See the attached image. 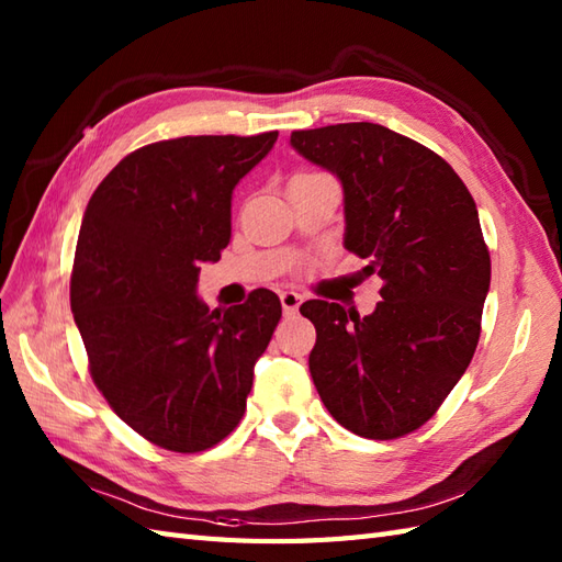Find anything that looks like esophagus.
Here are the masks:
<instances>
[{
	"mask_svg": "<svg viewBox=\"0 0 562 562\" xmlns=\"http://www.w3.org/2000/svg\"><path fill=\"white\" fill-rule=\"evenodd\" d=\"M280 302H282L284 314H294L302 304V294H296L292 290H284V292H280Z\"/></svg>",
	"mask_w": 562,
	"mask_h": 562,
	"instance_id": "esophagus-1",
	"label": "esophagus"
}]
</instances>
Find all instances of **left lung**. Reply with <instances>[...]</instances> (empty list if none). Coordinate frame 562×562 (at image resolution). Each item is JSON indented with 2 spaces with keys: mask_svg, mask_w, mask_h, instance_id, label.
<instances>
[{
  "mask_svg": "<svg viewBox=\"0 0 562 562\" xmlns=\"http://www.w3.org/2000/svg\"><path fill=\"white\" fill-rule=\"evenodd\" d=\"M290 145L342 186L345 248L381 280L369 316L312 300L308 372L350 432L396 439L425 425L471 364L491 290L475 202L435 151L376 123L296 130Z\"/></svg>",
  "mask_w": 562,
  "mask_h": 562,
  "instance_id": "obj_1",
  "label": "left lung"
}]
</instances>
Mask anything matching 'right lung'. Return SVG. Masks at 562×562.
I'll return each instance as SVG.
<instances>
[{
    "label": "right lung",
    "instance_id": "1",
    "mask_svg": "<svg viewBox=\"0 0 562 562\" xmlns=\"http://www.w3.org/2000/svg\"><path fill=\"white\" fill-rule=\"evenodd\" d=\"M274 142H154L127 154L83 212L69 302L91 379L123 423L169 451L210 449L238 425L282 316L270 290L224 312L198 296L200 262H217L232 238L234 188Z\"/></svg>",
    "mask_w": 562,
    "mask_h": 562
}]
</instances>
